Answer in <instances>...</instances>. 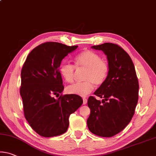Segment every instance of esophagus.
Returning <instances> with one entry per match:
<instances>
[{
    "instance_id": "1",
    "label": "esophagus",
    "mask_w": 156,
    "mask_h": 156,
    "mask_svg": "<svg viewBox=\"0 0 156 156\" xmlns=\"http://www.w3.org/2000/svg\"><path fill=\"white\" fill-rule=\"evenodd\" d=\"M83 105H85L87 102V98L86 97H83Z\"/></svg>"
}]
</instances>
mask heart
I'll use <instances>...</instances> for the list:
<instances>
[{
	"instance_id": "obj_1",
	"label": "heart",
	"mask_w": 156,
	"mask_h": 156,
	"mask_svg": "<svg viewBox=\"0 0 156 156\" xmlns=\"http://www.w3.org/2000/svg\"><path fill=\"white\" fill-rule=\"evenodd\" d=\"M75 66L67 62L61 64L60 73L66 82H73L76 69H85L83 82L73 83L66 88L69 94L85 96L94 88V85H101L105 82L109 73V65L100 55L91 50L81 51L74 57Z\"/></svg>"
}]
</instances>
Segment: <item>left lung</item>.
Returning <instances> with one entry per match:
<instances>
[{"mask_svg":"<svg viewBox=\"0 0 156 156\" xmlns=\"http://www.w3.org/2000/svg\"><path fill=\"white\" fill-rule=\"evenodd\" d=\"M91 48L107 55L110 70L106 80L94 92L103 98L102 103L94 96L88 98L87 127L93 134L110 137L131 121L137 104L139 83L131 58L122 47L104 43Z\"/></svg>","mask_w":156,"mask_h":156,"instance_id":"left-lung-1","label":"left lung"}]
</instances>
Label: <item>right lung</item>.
I'll use <instances>...</instances> for the list:
<instances>
[{"mask_svg":"<svg viewBox=\"0 0 156 156\" xmlns=\"http://www.w3.org/2000/svg\"><path fill=\"white\" fill-rule=\"evenodd\" d=\"M78 46L49 41L35 47L21 69L20 94L27 122L39 135L54 137L65 133L69 117L83 104L76 94L58 96L64 90L60 73L61 62Z\"/></svg>","mask_w":156,"mask_h":156,"instance_id":"1","label":"right lung"}]
</instances>
